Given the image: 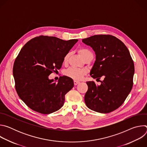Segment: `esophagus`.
<instances>
[{
  "label": "esophagus",
  "mask_w": 147,
  "mask_h": 147,
  "mask_svg": "<svg viewBox=\"0 0 147 147\" xmlns=\"http://www.w3.org/2000/svg\"><path fill=\"white\" fill-rule=\"evenodd\" d=\"M80 83V81H77V80H74V84L75 85V86H77L78 84H79Z\"/></svg>",
  "instance_id": "esophagus-1"
}]
</instances>
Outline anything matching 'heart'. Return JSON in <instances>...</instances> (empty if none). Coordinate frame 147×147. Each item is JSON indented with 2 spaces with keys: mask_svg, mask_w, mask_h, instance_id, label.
Here are the masks:
<instances>
[{
  "mask_svg": "<svg viewBox=\"0 0 147 147\" xmlns=\"http://www.w3.org/2000/svg\"><path fill=\"white\" fill-rule=\"evenodd\" d=\"M78 53H80V55H81V56L82 57V58L83 59H85L87 57H88V56H92V52L88 49L84 48H80L78 50ZM70 56V52H68L65 56V57L63 58V61L65 63H66L68 61V59H69V57ZM65 74L67 76H68L73 79L79 80H81L83 77V76H84L85 71L83 70L79 69L74 68V67H70L66 71Z\"/></svg>",
  "mask_w": 147,
  "mask_h": 147,
  "instance_id": "heart-1",
  "label": "heart"
}]
</instances>
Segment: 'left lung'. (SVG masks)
<instances>
[{"mask_svg": "<svg viewBox=\"0 0 147 147\" xmlns=\"http://www.w3.org/2000/svg\"><path fill=\"white\" fill-rule=\"evenodd\" d=\"M96 55L90 76L100 85L88 81L84 100L95 112L107 113L119 108L130 94L133 84L134 65L129 51L123 42L110 35H96L82 39Z\"/></svg>", "mask_w": 147, "mask_h": 147, "instance_id": "obj_1", "label": "left lung"}]
</instances>
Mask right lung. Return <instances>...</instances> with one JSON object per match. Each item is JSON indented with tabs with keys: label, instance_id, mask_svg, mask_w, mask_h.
Here are the masks:
<instances>
[{
	"label": "right lung",
	"instance_id": "add662e5",
	"mask_svg": "<svg viewBox=\"0 0 147 147\" xmlns=\"http://www.w3.org/2000/svg\"><path fill=\"white\" fill-rule=\"evenodd\" d=\"M77 41L41 35L21 49L13 69L16 90L32 110L49 114L63 106L65 95L74 86L73 79L63 76L56 82L48 76L61 68L65 56Z\"/></svg>",
	"mask_w": 147,
	"mask_h": 147
}]
</instances>
